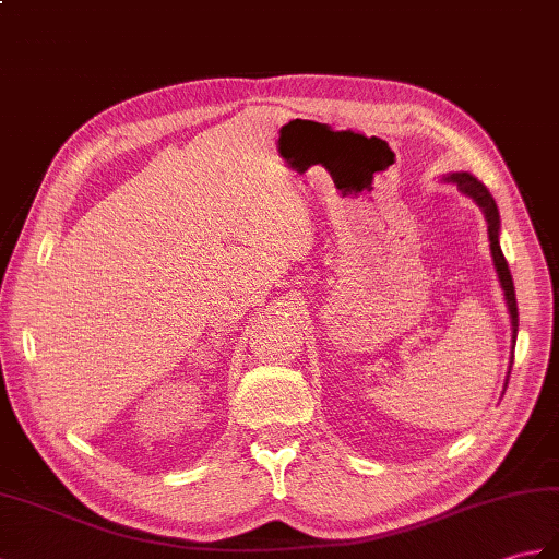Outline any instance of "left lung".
Listing matches in <instances>:
<instances>
[{"mask_svg": "<svg viewBox=\"0 0 559 559\" xmlns=\"http://www.w3.org/2000/svg\"><path fill=\"white\" fill-rule=\"evenodd\" d=\"M448 183H455L464 194L481 206V212L488 221V240H490V252H492V264H496L500 285L504 290V300H508V309H510V319H512V349L516 343V329H519V311H516V297H514V283H512V274L508 266V259H504L502 250H500V214H498V204L492 200V194L488 192V188L481 183V180L474 178L472 174H450L445 176Z\"/></svg>", "mask_w": 559, "mask_h": 559, "instance_id": "8db88e82", "label": "left lung"}]
</instances>
